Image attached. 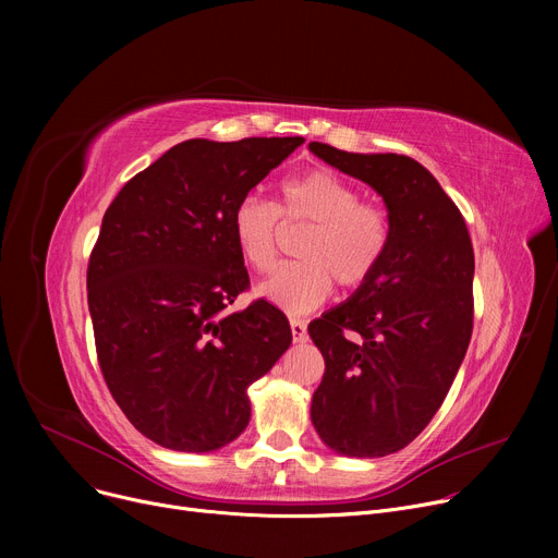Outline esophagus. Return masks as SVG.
<instances>
[{"mask_svg":"<svg viewBox=\"0 0 558 558\" xmlns=\"http://www.w3.org/2000/svg\"><path fill=\"white\" fill-rule=\"evenodd\" d=\"M289 326H291V337H294V343L307 341V324L303 318H291Z\"/></svg>","mask_w":558,"mask_h":558,"instance_id":"obj_1","label":"esophagus"}]
</instances>
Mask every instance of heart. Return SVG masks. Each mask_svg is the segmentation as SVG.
<instances>
[{"instance_id": "heart-1", "label": "heart", "mask_w": 558, "mask_h": 558, "mask_svg": "<svg viewBox=\"0 0 558 558\" xmlns=\"http://www.w3.org/2000/svg\"><path fill=\"white\" fill-rule=\"evenodd\" d=\"M278 217L312 223L299 244L301 262H287L257 287V294L289 314H310L332 294L364 284L391 242L387 208L362 201L360 190L330 169H312L280 185V203L242 198L232 210L234 248L248 269L264 274L278 253Z\"/></svg>"}]
</instances>
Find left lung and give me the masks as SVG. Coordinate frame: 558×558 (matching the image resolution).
<instances>
[{"instance_id": "8db88e82", "label": "left lung", "mask_w": 558, "mask_h": 558, "mask_svg": "<svg viewBox=\"0 0 558 558\" xmlns=\"http://www.w3.org/2000/svg\"><path fill=\"white\" fill-rule=\"evenodd\" d=\"M310 151L383 196L391 242L377 271L307 332L326 360L312 398L320 441L345 457H387L444 404L473 335L475 255L452 198L414 158Z\"/></svg>"}]
</instances>
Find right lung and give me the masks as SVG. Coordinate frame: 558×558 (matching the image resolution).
Returning a JSON list of instances; mask_svg holds the SVG:
<instances>
[{
  "mask_svg": "<svg viewBox=\"0 0 558 558\" xmlns=\"http://www.w3.org/2000/svg\"><path fill=\"white\" fill-rule=\"evenodd\" d=\"M303 137L185 140L140 171L104 215L87 264L97 357L137 432L215 452L251 421L248 387L291 343L267 301L226 314L248 287L230 219Z\"/></svg>",
  "mask_w": 558,
  "mask_h": 558,
  "instance_id": "right-lung-1",
  "label": "right lung"
}]
</instances>
